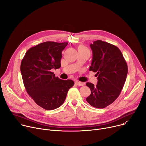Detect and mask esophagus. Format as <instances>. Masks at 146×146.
Segmentation results:
<instances>
[{
    "label": "esophagus",
    "mask_w": 146,
    "mask_h": 146,
    "mask_svg": "<svg viewBox=\"0 0 146 146\" xmlns=\"http://www.w3.org/2000/svg\"><path fill=\"white\" fill-rule=\"evenodd\" d=\"M75 84L76 85H78L79 86H83V83L80 82H78V81H76L75 82Z\"/></svg>",
    "instance_id": "esophagus-1"
}]
</instances>
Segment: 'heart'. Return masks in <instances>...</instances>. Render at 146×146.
I'll list each match as a JSON object with an SVG mask.
<instances>
[{"label": "heart", "mask_w": 146, "mask_h": 146, "mask_svg": "<svg viewBox=\"0 0 146 146\" xmlns=\"http://www.w3.org/2000/svg\"><path fill=\"white\" fill-rule=\"evenodd\" d=\"M78 50H88V49L83 45H80L78 48Z\"/></svg>", "instance_id": "1"}]
</instances>
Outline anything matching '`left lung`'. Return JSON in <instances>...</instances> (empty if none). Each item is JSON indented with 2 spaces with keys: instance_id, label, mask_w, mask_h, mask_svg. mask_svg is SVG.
Segmentation results:
<instances>
[{
  "instance_id": "obj_1",
  "label": "left lung",
  "mask_w": 146,
  "mask_h": 146,
  "mask_svg": "<svg viewBox=\"0 0 146 146\" xmlns=\"http://www.w3.org/2000/svg\"><path fill=\"white\" fill-rule=\"evenodd\" d=\"M93 58L90 71L96 73V85L87 82L91 91L86 101L96 108H104L116 100L126 80L128 67L120 50L110 43L97 40L90 45Z\"/></svg>"
}]
</instances>
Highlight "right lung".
<instances>
[{
  "mask_svg": "<svg viewBox=\"0 0 146 146\" xmlns=\"http://www.w3.org/2000/svg\"><path fill=\"white\" fill-rule=\"evenodd\" d=\"M68 42L47 41L30 48L21 64L25 88L34 102L46 110L56 109L64 103L72 80H61L51 72L61 67V52Z\"/></svg>",
  "mask_w": 146,
  "mask_h": 146,
  "instance_id": "1",
  "label": "right lung"
}]
</instances>
